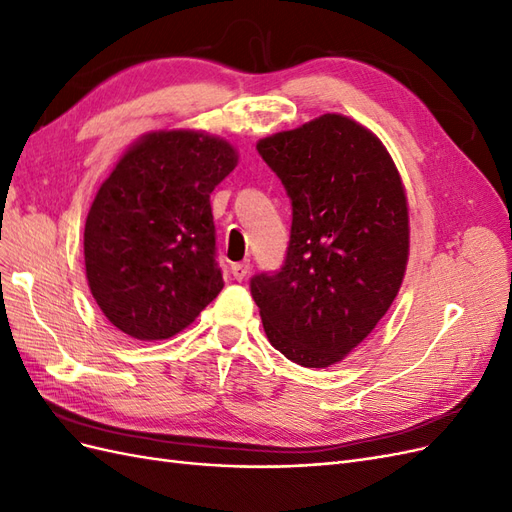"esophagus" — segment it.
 I'll use <instances>...</instances> for the list:
<instances>
[{"label":"esophagus","instance_id":"obj_1","mask_svg":"<svg viewBox=\"0 0 512 512\" xmlns=\"http://www.w3.org/2000/svg\"><path fill=\"white\" fill-rule=\"evenodd\" d=\"M230 271H232V277H235L237 282H243L245 277H247V273H250V260L235 262V265L230 267Z\"/></svg>","mask_w":512,"mask_h":512}]
</instances>
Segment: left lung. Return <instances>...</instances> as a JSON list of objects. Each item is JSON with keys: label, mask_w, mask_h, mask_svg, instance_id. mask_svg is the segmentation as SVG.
<instances>
[{"label": "left lung", "mask_w": 512, "mask_h": 512, "mask_svg": "<svg viewBox=\"0 0 512 512\" xmlns=\"http://www.w3.org/2000/svg\"><path fill=\"white\" fill-rule=\"evenodd\" d=\"M258 153L292 200L284 267L250 288L275 350L335 365L389 312L410 254L408 198L380 138L327 113L260 138Z\"/></svg>", "instance_id": "left-lung-1"}]
</instances>
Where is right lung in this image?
Segmentation results:
<instances>
[{
  "label": "right lung",
  "mask_w": 512,
  "mask_h": 512,
  "mask_svg": "<svg viewBox=\"0 0 512 512\" xmlns=\"http://www.w3.org/2000/svg\"><path fill=\"white\" fill-rule=\"evenodd\" d=\"M237 162L220 136L158 130L138 138L100 185L85 222V271L121 333L168 339L218 297L209 198Z\"/></svg>",
  "instance_id": "obj_1"
}]
</instances>
